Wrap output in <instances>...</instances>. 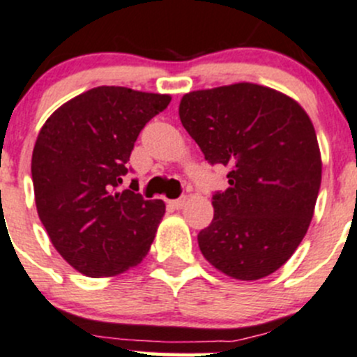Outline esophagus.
<instances>
[{
  "label": "esophagus",
  "mask_w": 357,
  "mask_h": 357,
  "mask_svg": "<svg viewBox=\"0 0 357 357\" xmlns=\"http://www.w3.org/2000/svg\"><path fill=\"white\" fill-rule=\"evenodd\" d=\"M168 204H170L172 208H175V210H180V208H182L183 204H185V196L178 197V199H172V201H168Z\"/></svg>",
  "instance_id": "esophagus-1"
}]
</instances>
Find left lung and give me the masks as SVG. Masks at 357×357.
Listing matches in <instances>:
<instances>
[{"label": "left lung", "mask_w": 357, "mask_h": 357, "mask_svg": "<svg viewBox=\"0 0 357 357\" xmlns=\"http://www.w3.org/2000/svg\"><path fill=\"white\" fill-rule=\"evenodd\" d=\"M180 121L210 165L229 168L213 192V220L199 231L204 259L241 281L266 278L298 248L321 185L309 116L287 95L253 83L183 95Z\"/></svg>", "instance_id": "1"}]
</instances>
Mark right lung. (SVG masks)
I'll return each instance as SVG.
<instances>
[{
	"instance_id": "1",
	"label": "right lung",
	"mask_w": 357,
	"mask_h": 357,
	"mask_svg": "<svg viewBox=\"0 0 357 357\" xmlns=\"http://www.w3.org/2000/svg\"><path fill=\"white\" fill-rule=\"evenodd\" d=\"M170 95L97 86L59 107L41 128L31 161L41 224L67 264L90 278L116 276L147 255L165 215L135 178L119 190L144 126Z\"/></svg>"
}]
</instances>
